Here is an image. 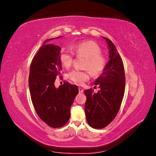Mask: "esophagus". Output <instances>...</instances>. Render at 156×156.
I'll list each match as a JSON object with an SVG mask.
<instances>
[{"label":"esophagus","instance_id":"esophagus-1","mask_svg":"<svg viewBox=\"0 0 156 156\" xmlns=\"http://www.w3.org/2000/svg\"><path fill=\"white\" fill-rule=\"evenodd\" d=\"M79 93H83V89L81 87H79Z\"/></svg>","mask_w":156,"mask_h":156}]
</instances>
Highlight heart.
I'll return each mask as SVG.
<instances>
[{"instance_id":"obj_1","label":"heart","mask_w":156,"mask_h":156,"mask_svg":"<svg viewBox=\"0 0 156 156\" xmlns=\"http://www.w3.org/2000/svg\"><path fill=\"white\" fill-rule=\"evenodd\" d=\"M73 49L77 56L86 57L84 68H88L90 72L96 75L101 73L106 66V58L101 55L102 51L100 46L93 41H84L75 44ZM74 54L69 48L60 51L59 60L64 67L69 68L72 64ZM68 78L79 85H82L89 79L90 74L87 69H75L68 73Z\"/></svg>"}]
</instances>
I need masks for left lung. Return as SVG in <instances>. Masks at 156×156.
Here are the masks:
<instances>
[{
    "instance_id": "left-lung-1",
    "label": "left lung",
    "mask_w": 156,
    "mask_h": 156,
    "mask_svg": "<svg viewBox=\"0 0 156 156\" xmlns=\"http://www.w3.org/2000/svg\"><path fill=\"white\" fill-rule=\"evenodd\" d=\"M108 45V61L101 75L94 81L100 88L97 93L85 90L84 106L88 124L93 128L101 129L114 120L119 112L125 91V72L122 60L114 44L103 37Z\"/></svg>"
}]
</instances>
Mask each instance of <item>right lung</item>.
<instances>
[{
    "label": "right lung",
    "mask_w": 156,
    "mask_h": 156,
    "mask_svg": "<svg viewBox=\"0 0 156 156\" xmlns=\"http://www.w3.org/2000/svg\"><path fill=\"white\" fill-rule=\"evenodd\" d=\"M61 37L44 41L32 61L29 77L31 100L37 115L55 128L67 123L71 106L79 93L77 86L68 82L58 88L55 86V79L62 71L59 60L61 48L46 42Z\"/></svg>",
    "instance_id": "obj_1"
}]
</instances>
